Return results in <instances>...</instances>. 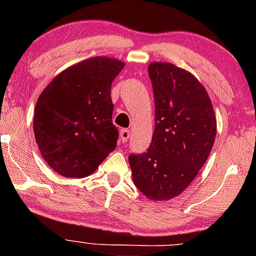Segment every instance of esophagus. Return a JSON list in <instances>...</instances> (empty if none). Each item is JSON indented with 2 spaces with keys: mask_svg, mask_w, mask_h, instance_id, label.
<instances>
[{
  "mask_svg": "<svg viewBox=\"0 0 256 256\" xmlns=\"http://www.w3.org/2000/svg\"><path fill=\"white\" fill-rule=\"evenodd\" d=\"M129 136H130V132H129L128 129H122V130L120 132V140H121L122 143L127 142Z\"/></svg>",
  "mask_w": 256,
  "mask_h": 256,
  "instance_id": "34e87169",
  "label": "esophagus"
}]
</instances>
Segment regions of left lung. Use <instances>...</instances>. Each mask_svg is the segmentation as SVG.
Wrapping results in <instances>:
<instances>
[{"instance_id": "8db88e82", "label": "left lung", "mask_w": 256, "mask_h": 256, "mask_svg": "<svg viewBox=\"0 0 256 256\" xmlns=\"http://www.w3.org/2000/svg\"><path fill=\"white\" fill-rule=\"evenodd\" d=\"M155 99V130L149 149L129 156L135 186L152 200H169L192 183L216 134L212 101L202 84L171 62L148 66Z\"/></svg>"}]
</instances>
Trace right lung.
I'll list each match as a JSON object with an SVG mask.
<instances>
[{"mask_svg":"<svg viewBox=\"0 0 256 256\" xmlns=\"http://www.w3.org/2000/svg\"><path fill=\"white\" fill-rule=\"evenodd\" d=\"M124 68V62L106 56L85 59L56 76L40 93L34 138L45 162L60 176H90L116 146L110 88Z\"/></svg>","mask_w":256,"mask_h":256,"instance_id":"obj_1","label":"right lung"}]
</instances>
